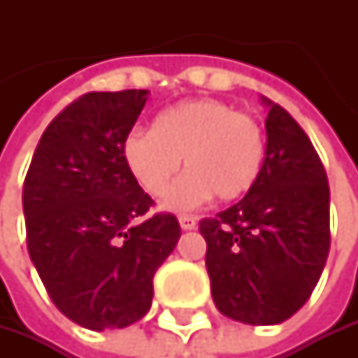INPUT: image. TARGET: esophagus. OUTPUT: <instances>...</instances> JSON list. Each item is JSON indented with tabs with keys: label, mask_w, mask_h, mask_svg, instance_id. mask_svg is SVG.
<instances>
[{
	"label": "esophagus",
	"mask_w": 358,
	"mask_h": 358,
	"mask_svg": "<svg viewBox=\"0 0 358 358\" xmlns=\"http://www.w3.org/2000/svg\"><path fill=\"white\" fill-rule=\"evenodd\" d=\"M178 221H180L182 229H195V225H197V219L191 217V215H180V217H178Z\"/></svg>",
	"instance_id": "34e87169"
}]
</instances>
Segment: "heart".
<instances>
[{
	"label": "heart",
	"instance_id": "1",
	"mask_svg": "<svg viewBox=\"0 0 358 358\" xmlns=\"http://www.w3.org/2000/svg\"><path fill=\"white\" fill-rule=\"evenodd\" d=\"M122 159L135 182L152 197L169 191L182 159L189 171L165 206L187 210L213 195L221 201L245 197L262 173L266 137L253 115L223 101L195 99L161 111L150 131L129 133Z\"/></svg>",
	"mask_w": 358,
	"mask_h": 358
}]
</instances>
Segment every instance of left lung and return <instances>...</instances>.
<instances>
[{
    "mask_svg": "<svg viewBox=\"0 0 358 358\" xmlns=\"http://www.w3.org/2000/svg\"><path fill=\"white\" fill-rule=\"evenodd\" d=\"M268 105L266 159L255 187L201 219L217 309L245 324H279L311 296L331 247L329 180L299 122Z\"/></svg>",
    "mask_w": 358,
    "mask_h": 358,
    "instance_id": "obj_1",
    "label": "left lung"
}]
</instances>
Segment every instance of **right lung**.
Returning <instances> with one entry per match:
<instances>
[{
    "label": "right lung",
    "mask_w": 358,
    "mask_h": 358,
    "mask_svg": "<svg viewBox=\"0 0 358 358\" xmlns=\"http://www.w3.org/2000/svg\"><path fill=\"white\" fill-rule=\"evenodd\" d=\"M148 90L90 92L40 137L23 185L27 251L53 305L90 329H124L152 305V279L180 238L135 182L122 143Z\"/></svg>",
    "instance_id": "obj_1"
}]
</instances>
